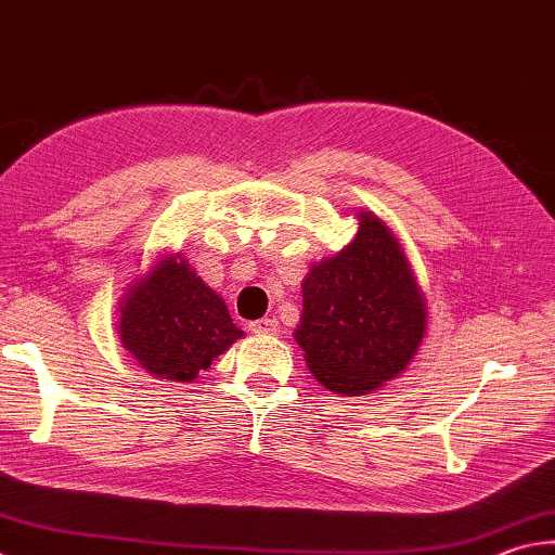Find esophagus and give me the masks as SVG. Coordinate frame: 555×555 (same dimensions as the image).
<instances>
[{
	"mask_svg": "<svg viewBox=\"0 0 555 555\" xmlns=\"http://www.w3.org/2000/svg\"><path fill=\"white\" fill-rule=\"evenodd\" d=\"M248 331L250 333H270V336H275V333L280 331V323L275 319H258V321H250L248 323Z\"/></svg>",
	"mask_w": 555,
	"mask_h": 555,
	"instance_id": "34e87169",
	"label": "esophagus"
}]
</instances>
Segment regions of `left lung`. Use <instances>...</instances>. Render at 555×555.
<instances>
[{"instance_id":"1","label":"left lung","mask_w":555,"mask_h":555,"mask_svg":"<svg viewBox=\"0 0 555 555\" xmlns=\"http://www.w3.org/2000/svg\"><path fill=\"white\" fill-rule=\"evenodd\" d=\"M295 340L336 393H370L405 370L425 336V301L393 234L372 212L340 254L301 282Z\"/></svg>"}]
</instances>
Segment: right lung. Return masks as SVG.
Returning <instances> with one entry per match:
<instances>
[{
  "label": "right lung",
  "instance_id": "obj_1",
  "mask_svg": "<svg viewBox=\"0 0 555 555\" xmlns=\"http://www.w3.org/2000/svg\"><path fill=\"white\" fill-rule=\"evenodd\" d=\"M120 340L144 370L191 382L244 336L227 305L185 260L166 258L134 285L120 307Z\"/></svg>",
  "mask_w": 555,
  "mask_h": 555
}]
</instances>
